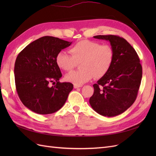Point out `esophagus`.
Returning <instances> with one entry per match:
<instances>
[{"mask_svg": "<svg viewBox=\"0 0 156 156\" xmlns=\"http://www.w3.org/2000/svg\"><path fill=\"white\" fill-rule=\"evenodd\" d=\"M74 88H80L82 86L81 85H76V84H74Z\"/></svg>", "mask_w": 156, "mask_h": 156, "instance_id": "obj_1", "label": "esophagus"}]
</instances>
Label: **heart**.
<instances>
[{
	"mask_svg": "<svg viewBox=\"0 0 156 156\" xmlns=\"http://www.w3.org/2000/svg\"><path fill=\"white\" fill-rule=\"evenodd\" d=\"M70 56L60 52L56 56L58 67L65 71L72 70L80 63V71H73L66 75L65 79L76 85H82L94 76L100 79L109 71L115 58L112 48L107 44L90 40L77 42L69 49Z\"/></svg>",
	"mask_w": 156,
	"mask_h": 156,
	"instance_id": "heart-1",
	"label": "heart"
}]
</instances>
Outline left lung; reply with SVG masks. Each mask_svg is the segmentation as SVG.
<instances>
[{"label":"left lung","mask_w":156,"mask_h":156,"mask_svg":"<svg viewBox=\"0 0 156 156\" xmlns=\"http://www.w3.org/2000/svg\"><path fill=\"white\" fill-rule=\"evenodd\" d=\"M94 37L109 41L115 58L107 73L93 85L94 91L89 102L98 114L115 116L126 111L135 101L142 78V66L135 50L123 37L115 35Z\"/></svg>","instance_id":"1"}]
</instances>
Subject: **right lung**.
Here are the masks:
<instances>
[{
  "mask_svg": "<svg viewBox=\"0 0 156 156\" xmlns=\"http://www.w3.org/2000/svg\"><path fill=\"white\" fill-rule=\"evenodd\" d=\"M72 44L58 37L44 36L28 45L17 56L14 67L16 90L23 105L32 111L51 114L66 101L73 85L59 82L62 73L56 56ZM51 83L54 86L51 87Z\"/></svg>",
  "mask_w": 156,
  "mask_h": 156,
  "instance_id": "obj_1",
  "label": "right lung"
}]
</instances>
